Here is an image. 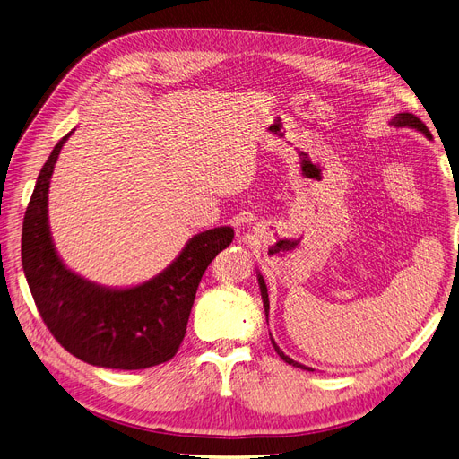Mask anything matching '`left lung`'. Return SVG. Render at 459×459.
Segmentation results:
<instances>
[{"mask_svg": "<svg viewBox=\"0 0 459 459\" xmlns=\"http://www.w3.org/2000/svg\"><path fill=\"white\" fill-rule=\"evenodd\" d=\"M390 126H394V127H409V129H414V131H420L424 136H428V138H431V133H429V129L426 127V124L422 122L420 117L418 116H414V114H409V112H402V114H395L394 117H392V122H390ZM256 281H258V287H261V296H263V304H264V313H266V316H268V311H270V300H268V289H266V283H264V277L261 275V272H256ZM270 340H272V345H273V349H275V352L279 354V358H281V360H285L287 364H290V366H294V368H300V369H307V371H313L311 368H307V366H304V364H300V362H294L290 356H287L281 349L277 347V343L273 342V337L270 335Z\"/></svg>", "mask_w": 459, "mask_h": 459, "instance_id": "obj_1", "label": "left lung"}]
</instances>
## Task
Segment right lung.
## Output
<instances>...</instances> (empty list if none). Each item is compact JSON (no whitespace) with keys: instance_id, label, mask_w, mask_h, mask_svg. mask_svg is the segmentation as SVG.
<instances>
[{"instance_id":"1","label":"right lung","mask_w":459,"mask_h":459,"mask_svg":"<svg viewBox=\"0 0 459 459\" xmlns=\"http://www.w3.org/2000/svg\"><path fill=\"white\" fill-rule=\"evenodd\" d=\"M73 131L54 146L39 172L24 215L22 266L35 306L59 345L82 362L110 369L169 362L186 335L203 273L230 246L234 229L195 234L161 273L134 287H103L71 272L52 242L48 189L57 155Z\"/></svg>"}]
</instances>
